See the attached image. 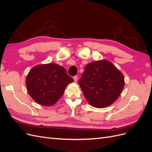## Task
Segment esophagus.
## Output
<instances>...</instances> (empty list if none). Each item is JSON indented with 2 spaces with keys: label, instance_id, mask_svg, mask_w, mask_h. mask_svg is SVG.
Instances as JSON below:
<instances>
[{
  "label": "esophagus",
  "instance_id": "esophagus-1",
  "mask_svg": "<svg viewBox=\"0 0 152 152\" xmlns=\"http://www.w3.org/2000/svg\"><path fill=\"white\" fill-rule=\"evenodd\" d=\"M73 80H74V82H77V80H78V77H77V75L73 77Z\"/></svg>",
  "mask_w": 152,
  "mask_h": 152
}]
</instances>
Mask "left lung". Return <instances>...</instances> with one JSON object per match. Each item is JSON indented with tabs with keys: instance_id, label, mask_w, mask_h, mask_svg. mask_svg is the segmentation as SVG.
<instances>
[{
	"instance_id": "obj_1",
	"label": "left lung",
	"mask_w": 152,
	"mask_h": 152,
	"mask_svg": "<svg viewBox=\"0 0 152 152\" xmlns=\"http://www.w3.org/2000/svg\"><path fill=\"white\" fill-rule=\"evenodd\" d=\"M124 83L122 72L106 59L87 64L79 80L87 101L96 108H105L115 102Z\"/></svg>"
}]
</instances>
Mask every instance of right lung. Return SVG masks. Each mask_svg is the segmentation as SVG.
Wrapping results in <instances>:
<instances>
[{"mask_svg": "<svg viewBox=\"0 0 152 152\" xmlns=\"http://www.w3.org/2000/svg\"><path fill=\"white\" fill-rule=\"evenodd\" d=\"M73 81L65 68L55 63L32 68L26 78L28 94L36 103L52 106L60 99L68 84Z\"/></svg>", "mask_w": 152, "mask_h": 152, "instance_id": "right-lung-1", "label": "right lung"}]
</instances>
